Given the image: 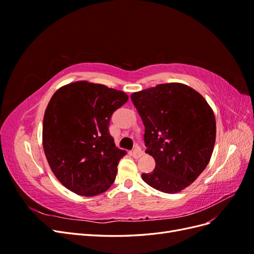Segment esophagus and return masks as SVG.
<instances>
[{"label":"esophagus","mask_w":254,"mask_h":254,"mask_svg":"<svg viewBox=\"0 0 254 254\" xmlns=\"http://www.w3.org/2000/svg\"><path fill=\"white\" fill-rule=\"evenodd\" d=\"M143 153H144V151L142 150V148L139 147V146H136V147L132 150L131 155H132L134 158H140L141 156H143Z\"/></svg>","instance_id":"1"}]
</instances>
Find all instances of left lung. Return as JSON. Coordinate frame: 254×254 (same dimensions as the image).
I'll return each instance as SVG.
<instances>
[{
    "label": "left lung",
    "instance_id": "left-lung-1",
    "mask_svg": "<svg viewBox=\"0 0 254 254\" xmlns=\"http://www.w3.org/2000/svg\"><path fill=\"white\" fill-rule=\"evenodd\" d=\"M145 127L146 152L156 161L142 179L173 194L193 183L209 164L216 139L214 112L201 94L182 83H162L131 94Z\"/></svg>",
    "mask_w": 254,
    "mask_h": 254
}]
</instances>
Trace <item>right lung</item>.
I'll return each mask as SVG.
<instances>
[{
	"instance_id": "add662e5",
	"label": "right lung",
	"mask_w": 254,
	"mask_h": 254,
	"mask_svg": "<svg viewBox=\"0 0 254 254\" xmlns=\"http://www.w3.org/2000/svg\"><path fill=\"white\" fill-rule=\"evenodd\" d=\"M127 101L123 91L88 81L66 84L52 96L43 119V148L66 189L90 197L112 186L126 151L115 147L108 127Z\"/></svg>"
}]
</instances>
